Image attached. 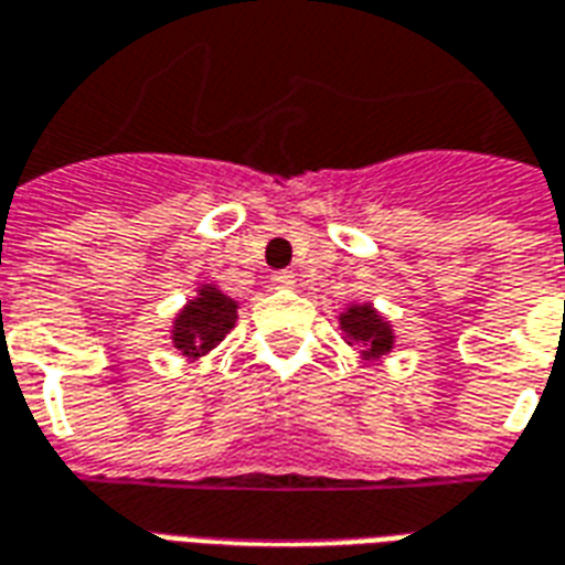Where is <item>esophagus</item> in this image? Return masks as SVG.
Masks as SVG:
<instances>
[{
    "instance_id": "obj_1",
    "label": "esophagus",
    "mask_w": 565,
    "mask_h": 565,
    "mask_svg": "<svg viewBox=\"0 0 565 565\" xmlns=\"http://www.w3.org/2000/svg\"><path fill=\"white\" fill-rule=\"evenodd\" d=\"M296 284V275L294 271H275V275H271V287H275V290H287V287H294Z\"/></svg>"
}]
</instances>
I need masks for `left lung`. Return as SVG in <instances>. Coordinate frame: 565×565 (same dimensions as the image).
Wrapping results in <instances>:
<instances>
[{
  "mask_svg": "<svg viewBox=\"0 0 565 565\" xmlns=\"http://www.w3.org/2000/svg\"><path fill=\"white\" fill-rule=\"evenodd\" d=\"M338 326H341L344 344L359 347V356L365 362H377L380 356H386L388 350L395 347L392 320L380 315L374 302L344 305V311L338 315Z\"/></svg>",
  "mask_w": 565,
  "mask_h": 565,
  "instance_id": "obj_1",
  "label": "left lung"
}]
</instances>
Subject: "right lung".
<instances>
[{"mask_svg":"<svg viewBox=\"0 0 565 565\" xmlns=\"http://www.w3.org/2000/svg\"><path fill=\"white\" fill-rule=\"evenodd\" d=\"M236 311H239V302L230 299L218 284H200L198 294L173 317L170 341L188 362H198L227 338L230 329L239 320Z\"/></svg>","mask_w":565,"mask_h":565,"instance_id":"right-lung-1","label":"right lung"}]
</instances>
